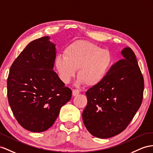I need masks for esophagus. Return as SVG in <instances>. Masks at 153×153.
Listing matches in <instances>:
<instances>
[{"instance_id":"1","label":"esophagus","mask_w":153,"mask_h":153,"mask_svg":"<svg viewBox=\"0 0 153 153\" xmlns=\"http://www.w3.org/2000/svg\"><path fill=\"white\" fill-rule=\"evenodd\" d=\"M79 94V91H78V90L75 89V90H73V91H72V95H73L74 96H77L78 94Z\"/></svg>"}]
</instances>
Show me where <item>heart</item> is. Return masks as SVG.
<instances>
[{"label":"heart","mask_w":153,"mask_h":153,"mask_svg":"<svg viewBox=\"0 0 153 153\" xmlns=\"http://www.w3.org/2000/svg\"><path fill=\"white\" fill-rule=\"evenodd\" d=\"M112 63L109 51L87 41H77L59 55L55 60L57 72L65 83H69L77 70V83L88 87L99 84L106 76Z\"/></svg>","instance_id":"heart-1"}]
</instances>
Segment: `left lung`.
<instances>
[{"instance_id": "obj_1", "label": "left lung", "mask_w": 153, "mask_h": 153, "mask_svg": "<svg viewBox=\"0 0 153 153\" xmlns=\"http://www.w3.org/2000/svg\"><path fill=\"white\" fill-rule=\"evenodd\" d=\"M121 54L123 58L111 66L104 79L86 92L83 123L99 138H111L124 131L142 102L144 81L135 54L129 47Z\"/></svg>"}]
</instances>
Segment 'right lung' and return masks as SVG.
<instances>
[{"mask_svg": "<svg viewBox=\"0 0 153 153\" xmlns=\"http://www.w3.org/2000/svg\"><path fill=\"white\" fill-rule=\"evenodd\" d=\"M50 39L30 42L11 65L7 81L14 116L23 128L33 132L52 127L72 97L71 90L53 70L56 48Z\"/></svg>", "mask_w": 153, "mask_h": 153, "instance_id": "obj_1", "label": "right lung"}]
</instances>
